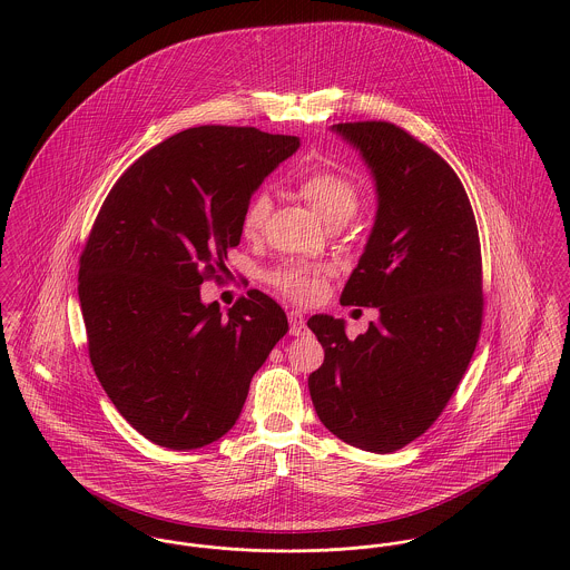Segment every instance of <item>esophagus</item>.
<instances>
[{
    "label": "esophagus",
    "instance_id": "34e87169",
    "mask_svg": "<svg viewBox=\"0 0 570 570\" xmlns=\"http://www.w3.org/2000/svg\"><path fill=\"white\" fill-rule=\"evenodd\" d=\"M287 318H289V333H292V335H303V333L307 331V323H305V316H303L301 312L292 309V312L287 314Z\"/></svg>",
    "mask_w": 570,
    "mask_h": 570
}]
</instances>
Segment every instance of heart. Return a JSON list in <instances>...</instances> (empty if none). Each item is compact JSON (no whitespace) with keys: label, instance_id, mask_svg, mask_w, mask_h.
I'll return each mask as SVG.
<instances>
[{"label":"heart","instance_id":"heart-1","mask_svg":"<svg viewBox=\"0 0 570 570\" xmlns=\"http://www.w3.org/2000/svg\"><path fill=\"white\" fill-rule=\"evenodd\" d=\"M301 197L314 208V213L328 226L346 224L362 204L360 184L344 170L331 164H316L307 168L298 177ZM272 213V197L267 190H256L244 210V233L247 237H256ZM325 267L312 263H285L269 274L274 287L294 301L309 303L316 301L325 289Z\"/></svg>","mask_w":570,"mask_h":570}]
</instances>
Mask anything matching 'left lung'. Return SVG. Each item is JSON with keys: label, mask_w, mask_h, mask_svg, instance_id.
<instances>
[{"label": "left lung", "mask_w": 570, "mask_h": 570, "mask_svg": "<svg viewBox=\"0 0 570 570\" xmlns=\"http://www.w3.org/2000/svg\"><path fill=\"white\" fill-rule=\"evenodd\" d=\"M371 168L375 224L340 303L375 307L357 337L316 314L325 348L312 402L348 445L389 454L443 412L474 355L483 321L481 242L468 193L439 154L393 122L331 127Z\"/></svg>", "instance_id": "8db88e82"}]
</instances>
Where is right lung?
<instances>
[{
    "label": "right lung",
    "instance_id": "obj_1",
    "mask_svg": "<svg viewBox=\"0 0 570 570\" xmlns=\"http://www.w3.org/2000/svg\"><path fill=\"white\" fill-rule=\"evenodd\" d=\"M298 147L254 127L179 131L120 175L94 222L79 269L89 360L114 406L156 445L222 439L289 328L258 289L222 314L199 285L226 269L249 197Z\"/></svg>",
    "mask_w": 570,
    "mask_h": 570
}]
</instances>
